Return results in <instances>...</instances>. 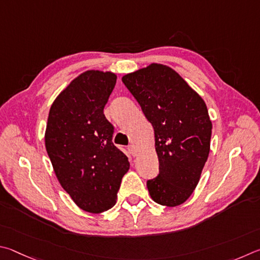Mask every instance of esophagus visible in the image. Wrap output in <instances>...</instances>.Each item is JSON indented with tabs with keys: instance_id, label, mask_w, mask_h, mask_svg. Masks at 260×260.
Wrapping results in <instances>:
<instances>
[{
	"instance_id": "obj_1",
	"label": "esophagus",
	"mask_w": 260,
	"mask_h": 260,
	"mask_svg": "<svg viewBox=\"0 0 260 260\" xmlns=\"http://www.w3.org/2000/svg\"><path fill=\"white\" fill-rule=\"evenodd\" d=\"M127 151H129V153L133 156H137L138 155V149H137V147L135 146V145H129V146H127Z\"/></svg>"
}]
</instances>
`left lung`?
Returning a JSON list of instances; mask_svg holds the SVG:
<instances>
[{
    "label": "left lung",
    "instance_id": "left-lung-1",
    "mask_svg": "<svg viewBox=\"0 0 260 260\" xmlns=\"http://www.w3.org/2000/svg\"><path fill=\"white\" fill-rule=\"evenodd\" d=\"M122 82L152 123L158 175L147 180L161 206L184 203L197 187L210 152L212 124L204 100L172 68L151 63Z\"/></svg>",
    "mask_w": 260,
    "mask_h": 260
}]
</instances>
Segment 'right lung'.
Instances as JSON below:
<instances>
[{
  "label": "right lung",
  "instance_id": "1",
  "mask_svg": "<svg viewBox=\"0 0 260 260\" xmlns=\"http://www.w3.org/2000/svg\"><path fill=\"white\" fill-rule=\"evenodd\" d=\"M116 83L111 72L86 71L51 105L45 148L54 174L77 207L100 213L116 202L130 163L113 144L104 107Z\"/></svg>",
  "mask_w": 260,
  "mask_h": 260
}]
</instances>
